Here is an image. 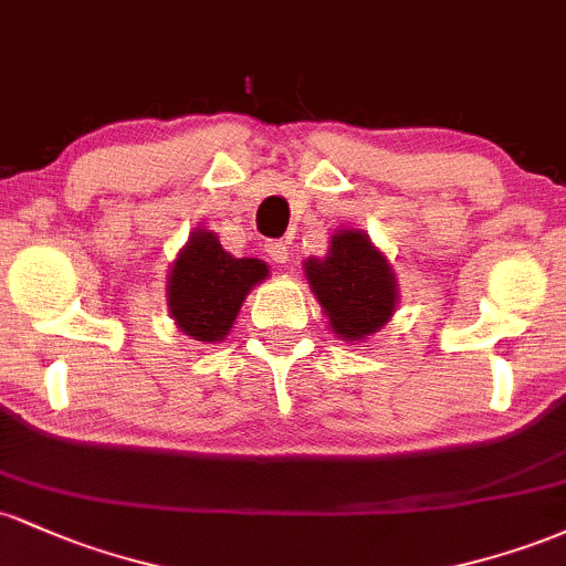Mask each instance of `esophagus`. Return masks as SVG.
I'll return each mask as SVG.
<instances>
[{
	"instance_id": "obj_1",
	"label": "esophagus",
	"mask_w": 566,
	"mask_h": 566,
	"mask_svg": "<svg viewBox=\"0 0 566 566\" xmlns=\"http://www.w3.org/2000/svg\"><path fill=\"white\" fill-rule=\"evenodd\" d=\"M265 252H269V258L274 263H287V258H290V247L284 242H276V239L274 242L265 244Z\"/></svg>"
}]
</instances>
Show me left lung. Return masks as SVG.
<instances>
[{"mask_svg":"<svg viewBox=\"0 0 566 566\" xmlns=\"http://www.w3.org/2000/svg\"><path fill=\"white\" fill-rule=\"evenodd\" d=\"M303 271L329 327L343 340H365L394 316L399 301L394 269L365 231L333 233L327 255L308 258Z\"/></svg>","mask_w":566,"mask_h":566,"instance_id":"8db88e82","label":"left lung"}]
</instances>
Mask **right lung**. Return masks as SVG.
Here are the masks:
<instances>
[{"mask_svg":"<svg viewBox=\"0 0 566 566\" xmlns=\"http://www.w3.org/2000/svg\"><path fill=\"white\" fill-rule=\"evenodd\" d=\"M269 276L258 258H233L207 229L191 231L175 258L167 305L180 333L201 343L226 340L247 292Z\"/></svg>","mask_w":566,"mask_h":566,"instance_id":"obj_1","label":"right lung"}]
</instances>
